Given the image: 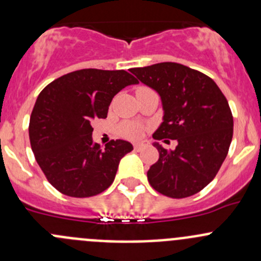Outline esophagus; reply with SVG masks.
Returning a JSON list of instances; mask_svg holds the SVG:
<instances>
[{"instance_id": "34e87169", "label": "esophagus", "mask_w": 261, "mask_h": 261, "mask_svg": "<svg viewBox=\"0 0 261 261\" xmlns=\"http://www.w3.org/2000/svg\"><path fill=\"white\" fill-rule=\"evenodd\" d=\"M145 146H147L146 143H136V144H134V149H135L136 151H140V150H143Z\"/></svg>"}]
</instances>
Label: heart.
<instances>
[{"label":"heart","mask_w":261,"mask_h":261,"mask_svg":"<svg viewBox=\"0 0 261 261\" xmlns=\"http://www.w3.org/2000/svg\"><path fill=\"white\" fill-rule=\"evenodd\" d=\"M141 88H144V87H141ZM120 133L123 138L135 140V139H139L143 136L144 126L139 125V123H134V122L123 123V125H121V127H120Z\"/></svg>","instance_id":"b5f03b06"}]
</instances>
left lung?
<instances>
[{"label":"left lung","mask_w":261,"mask_h":261,"mask_svg":"<svg viewBox=\"0 0 261 261\" xmlns=\"http://www.w3.org/2000/svg\"><path fill=\"white\" fill-rule=\"evenodd\" d=\"M130 72L162 98L164 117L152 138L178 143L174 150L155 144L159 159L147 170L150 186L170 198L198 193L216 177L232 140L227 99L208 75L178 63H158Z\"/></svg>","instance_id":"1"}]
</instances>
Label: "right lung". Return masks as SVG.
<instances>
[{"instance_id": "1", "label": "right lung", "mask_w": 261, "mask_h": 261, "mask_svg": "<svg viewBox=\"0 0 261 261\" xmlns=\"http://www.w3.org/2000/svg\"><path fill=\"white\" fill-rule=\"evenodd\" d=\"M136 83L126 70L89 68L62 75L40 92L29 136L39 167L60 193L86 198L114 183L118 163L133 145L111 140L101 149L92 140V122L106 118L112 98Z\"/></svg>"}]
</instances>
